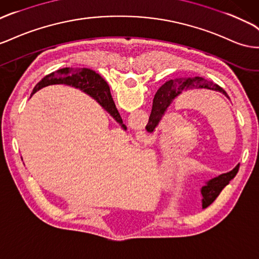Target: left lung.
<instances>
[{
    "label": "left lung",
    "instance_id": "8db88e82",
    "mask_svg": "<svg viewBox=\"0 0 259 259\" xmlns=\"http://www.w3.org/2000/svg\"><path fill=\"white\" fill-rule=\"evenodd\" d=\"M194 88H208L220 92L225 94L227 97V93L220 86L212 83L211 81H207L201 77H194V78H184V79H171L164 82L163 85L159 88L155 98H153L152 111L149 118L150 127L153 128L158 125L159 121L161 120L164 111L170 106L171 102L176 98L183 93V90L194 89ZM240 164H237L232 171L228 173H223L221 176L211 179L210 181L206 182V185L201 187V195H202V208H207L210 206L215 198L219 196L221 191L225 188L230 181L234 179L236 173L239 172Z\"/></svg>",
    "mask_w": 259,
    "mask_h": 259
}]
</instances>
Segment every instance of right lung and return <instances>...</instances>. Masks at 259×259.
Listing matches in <instances>:
<instances>
[{"label": "right lung", "mask_w": 259, "mask_h": 259, "mask_svg": "<svg viewBox=\"0 0 259 259\" xmlns=\"http://www.w3.org/2000/svg\"><path fill=\"white\" fill-rule=\"evenodd\" d=\"M52 83H66V85L79 88L83 93L95 98L117 123H120L124 128H126L115 107L108 83L99 74H97L93 69L69 67L61 68L57 72L47 75L42 80L37 83V86L32 90V95L37 90L48 85H52Z\"/></svg>", "instance_id": "1"}]
</instances>
